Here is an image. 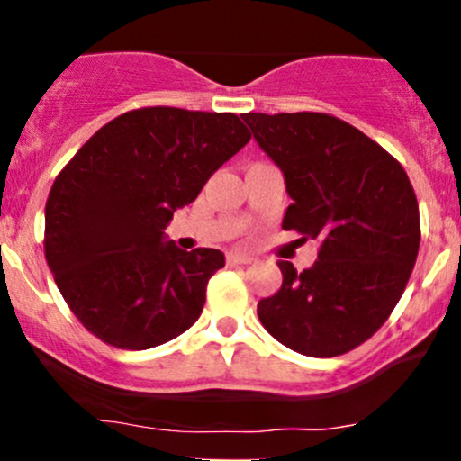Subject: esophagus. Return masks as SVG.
Here are the masks:
<instances>
[{
    "instance_id": "1",
    "label": "esophagus",
    "mask_w": 461,
    "mask_h": 461,
    "mask_svg": "<svg viewBox=\"0 0 461 461\" xmlns=\"http://www.w3.org/2000/svg\"><path fill=\"white\" fill-rule=\"evenodd\" d=\"M253 258L247 256V253H227V264H251Z\"/></svg>"
}]
</instances>
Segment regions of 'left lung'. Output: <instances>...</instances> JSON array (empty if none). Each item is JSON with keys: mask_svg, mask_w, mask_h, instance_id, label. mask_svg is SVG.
I'll list each match as a JSON object with an SVG mask.
<instances>
[{"mask_svg": "<svg viewBox=\"0 0 461 461\" xmlns=\"http://www.w3.org/2000/svg\"><path fill=\"white\" fill-rule=\"evenodd\" d=\"M282 168L293 203L284 230L321 242L319 260L282 268V288L258 303L275 340L310 357L366 342L393 314L420 247V214L405 168L373 139L325 113L242 114Z\"/></svg>", "mask_w": 461, "mask_h": 461, "instance_id": "1", "label": "left lung"}]
</instances>
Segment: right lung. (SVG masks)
<instances>
[{"label":"right lung","mask_w":461,"mask_h":461,"mask_svg":"<svg viewBox=\"0 0 461 461\" xmlns=\"http://www.w3.org/2000/svg\"><path fill=\"white\" fill-rule=\"evenodd\" d=\"M249 139L231 113L153 105L105 123L58 173L45 203V258L93 336L142 351L194 325L225 256L182 251L164 242V227Z\"/></svg>","instance_id":"right-lung-1"}]
</instances>
